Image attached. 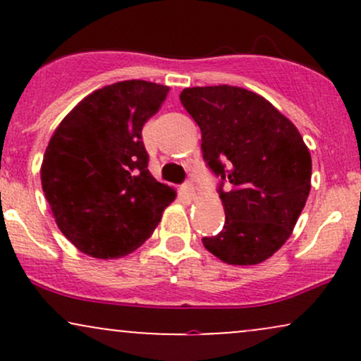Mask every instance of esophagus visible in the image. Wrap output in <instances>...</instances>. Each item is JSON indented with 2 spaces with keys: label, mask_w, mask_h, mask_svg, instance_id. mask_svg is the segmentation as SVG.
Returning a JSON list of instances; mask_svg holds the SVG:
<instances>
[{
  "label": "esophagus",
  "mask_w": 361,
  "mask_h": 361,
  "mask_svg": "<svg viewBox=\"0 0 361 361\" xmlns=\"http://www.w3.org/2000/svg\"><path fill=\"white\" fill-rule=\"evenodd\" d=\"M181 192H183L186 197L190 198V200H193V198L197 197V193H195V186L192 183H185L183 186H181Z\"/></svg>",
  "instance_id": "1"
}]
</instances>
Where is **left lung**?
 <instances>
[{"instance_id": "left-lung-1", "label": "left lung", "mask_w": 361, "mask_h": 361, "mask_svg": "<svg viewBox=\"0 0 361 361\" xmlns=\"http://www.w3.org/2000/svg\"><path fill=\"white\" fill-rule=\"evenodd\" d=\"M204 159L229 190L226 222L205 250L227 264H258L287 243L310 192L312 159L300 132L267 98L229 85L185 88Z\"/></svg>"}]
</instances>
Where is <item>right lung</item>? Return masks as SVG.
<instances>
[{"mask_svg":"<svg viewBox=\"0 0 361 361\" xmlns=\"http://www.w3.org/2000/svg\"><path fill=\"white\" fill-rule=\"evenodd\" d=\"M169 86L118 81L85 97L54 130L40 181L61 233L98 259L130 255L149 239L175 188L147 169L142 127Z\"/></svg>","mask_w":361,"mask_h":361,"instance_id":"add662e5","label":"right lung"}]
</instances>
